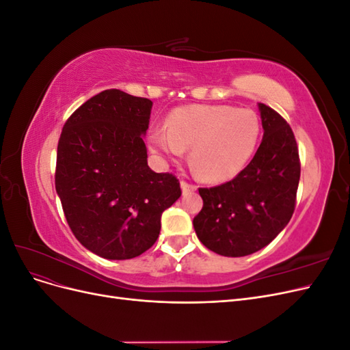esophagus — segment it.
Returning <instances> with one entry per match:
<instances>
[{"mask_svg": "<svg viewBox=\"0 0 350 350\" xmlns=\"http://www.w3.org/2000/svg\"><path fill=\"white\" fill-rule=\"evenodd\" d=\"M181 189H183V194L184 196H188V194L194 193L196 189H197V187L193 185V184H188L187 181H181Z\"/></svg>", "mask_w": 350, "mask_h": 350, "instance_id": "esophagus-1", "label": "esophagus"}]
</instances>
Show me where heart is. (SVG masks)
<instances>
[{
    "label": "heart",
    "mask_w": 350,
    "mask_h": 350,
    "mask_svg": "<svg viewBox=\"0 0 350 350\" xmlns=\"http://www.w3.org/2000/svg\"><path fill=\"white\" fill-rule=\"evenodd\" d=\"M258 115L228 105H191L167 116L166 129L149 133L150 149L162 157L181 159L189 149V165L201 181L217 184L235 178L257 149Z\"/></svg>",
    "instance_id": "obj_1"
}]
</instances>
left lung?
I'll use <instances>...</instances> for the list:
<instances>
[{"instance_id":"left-lung-1","label":"left lung","mask_w":350,"mask_h":350,"mask_svg":"<svg viewBox=\"0 0 350 350\" xmlns=\"http://www.w3.org/2000/svg\"><path fill=\"white\" fill-rule=\"evenodd\" d=\"M262 140L248 166L232 181L200 188L203 208L194 230L219 256L243 257L264 248L289 224L301 165L295 135L282 116L258 103Z\"/></svg>"}]
</instances>
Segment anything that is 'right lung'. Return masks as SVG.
I'll use <instances>...</instances> for the list:
<instances>
[{
    "instance_id": "1",
    "label": "right lung",
    "mask_w": 350,
    "mask_h": 350,
    "mask_svg": "<svg viewBox=\"0 0 350 350\" xmlns=\"http://www.w3.org/2000/svg\"><path fill=\"white\" fill-rule=\"evenodd\" d=\"M153 102L109 89L84 102L62 129L55 189L74 237L96 256L130 260L161 234L181 197L172 174L147 165L143 142Z\"/></svg>"
}]
</instances>
